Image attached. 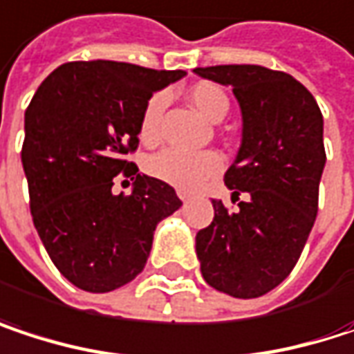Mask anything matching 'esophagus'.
<instances>
[{
	"instance_id": "obj_1",
	"label": "esophagus",
	"mask_w": 354,
	"mask_h": 354,
	"mask_svg": "<svg viewBox=\"0 0 354 354\" xmlns=\"http://www.w3.org/2000/svg\"><path fill=\"white\" fill-rule=\"evenodd\" d=\"M190 196H192V192H188V190H178V198H180L182 203L190 201Z\"/></svg>"
}]
</instances>
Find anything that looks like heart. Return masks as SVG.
I'll use <instances>...</instances> for the list:
<instances>
[{"label": "heart", "mask_w": 354, "mask_h": 354, "mask_svg": "<svg viewBox=\"0 0 354 354\" xmlns=\"http://www.w3.org/2000/svg\"><path fill=\"white\" fill-rule=\"evenodd\" d=\"M190 100L207 118L221 120L230 110V98L225 90L211 82H201L192 86ZM168 96L164 92L153 94L143 108L139 120V137L143 143L153 145L160 139V118L166 108ZM147 174L164 184H170L180 190H196L211 178L223 170V158L213 151H182V149H162L147 158L145 162Z\"/></svg>", "instance_id": "1"}]
</instances>
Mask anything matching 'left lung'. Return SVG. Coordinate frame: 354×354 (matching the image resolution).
<instances>
[{"label":"left lung","mask_w":354,"mask_h":354,"mask_svg":"<svg viewBox=\"0 0 354 354\" xmlns=\"http://www.w3.org/2000/svg\"><path fill=\"white\" fill-rule=\"evenodd\" d=\"M194 71L232 86L244 118L242 147L223 176L238 207L213 201L215 217L196 234L201 272L221 293L260 297L291 274L318 215L326 164L322 112L308 88L285 71L260 65Z\"/></svg>","instance_id":"left-lung-1"}]
</instances>
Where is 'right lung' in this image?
<instances>
[{
    "label": "right lung",
    "instance_id": "add662e5",
    "mask_svg": "<svg viewBox=\"0 0 354 354\" xmlns=\"http://www.w3.org/2000/svg\"><path fill=\"white\" fill-rule=\"evenodd\" d=\"M184 75L120 61H71L36 90L24 114L22 166L30 213L59 272L90 293L131 283L156 225L180 209L170 184L137 174L139 120L156 90ZM136 180L127 197L111 178Z\"/></svg>",
    "mask_w": 354,
    "mask_h": 354
}]
</instances>
